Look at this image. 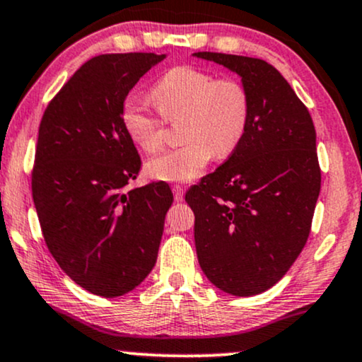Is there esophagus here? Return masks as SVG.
Listing matches in <instances>:
<instances>
[{"label": "esophagus", "mask_w": 362, "mask_h": 362, "mask_svg": "<svg viewBox=\"0 0 362 362\" xmlns=\"http://www.w3.org/2000/svg\"><path fill=\"white\" fill-rule=\"evenodd\" d=\"M173 199L177 200V202H182V200H184V195H185V190H184V187H180V185H173Z\"/></svg>", "instance_id": "34e87169"}]
</instances>
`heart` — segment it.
<instances>
[{
    "label": "heart",
    "mask_w": 362,
    "mask_h": 362,
    "mask_svg": "<svg viewBox=\"0 0 362 362\" xmlns=\"http://www.w3.org/2000/svg\"><path fill=\"white\" fill-rule=\"evenodd\" d=\"M155 107L168 123H178L182 147L150 158L147 175L162 182H190L215 157L237 148L249 125L250 97L245 85L232 76L215 78L194 66H175L152 88ZM120 122L128 139L144 152L162 144L163 123L135 100L123 103Z\"/></svg>",
    "instance_id": "obj_1"
}]
</instances>
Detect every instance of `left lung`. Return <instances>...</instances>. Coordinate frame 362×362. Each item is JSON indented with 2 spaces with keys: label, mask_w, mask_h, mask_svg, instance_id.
Segmentation results:
<instances>
[{
  "label": "left lung",
  "mask_w": 362,
  "mask_h": 362,
  "mask_svg": "<svg viewBox=\"0 0 362 362\" xmlns=\"http://www.w3.org/2000/svg\"><path fill=\"white\" fill-rule=\"evenodd\" d=\"M240 76L250 97L244 139L185 194L202 271L227 294L249 297L286 276L308 242L321 192L315 128L287 80L259 58L199 52Z\"/></svg>",
  "instance_id": "obj_1"
}]
</instances>
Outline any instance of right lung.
Segmentation results:
<instances>
[{
  "instance_id": "1",
  "label": "right lung",
  "mask_w": 362,
  "mask_h": 362,
  "mask_svg": "<svg viewBox=\"0 0 362 362\" xmlns=\"http://www.w3.org/2000/svg\"><path fill=\"white\" fill-rule=\"evenodd\" d=\"M163 58H91L41 118L31 173L41 232L59 267L91 294H127L157 262L173 195L165 182L127 190L141 162L120 113L128 91Z\"/></svg>"
}]
</instances>
